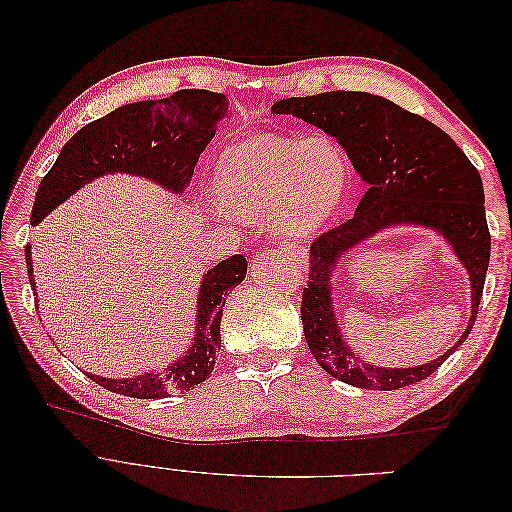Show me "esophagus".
<instances>
[{"label": "esophagus", "mask_w": 512, "mask_h": 512, "mask_svg": "<svg viewBox=\"0 0 512 512\" xmlns=\"http://www.w3.org/2000/svg\"><path fill=\"white\" fill-rule=\"evenodd\" d=\"M290 256H292V258H303V256H301V252H292Z\"/></svg>", "instance_id": "1"}]
</instances>
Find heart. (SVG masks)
<instances>
[{
  "label": "heart",
  "mask_w": 512,
  "mask_h": 512,
  "mask_svg": "<svg viewBox=\"0 0 512 512\" xmlns=\"http://www.w3.org/2000/svg\"><path fill=\"white\" fill-rule=\"evenodd\" d=\"M348 166L327 136L260 134L226 147L215 160L211 192L222 211L267 224L286 239H305L344 203Z\"/></svg>",
  "instance_id": "1"
}]
</instances>
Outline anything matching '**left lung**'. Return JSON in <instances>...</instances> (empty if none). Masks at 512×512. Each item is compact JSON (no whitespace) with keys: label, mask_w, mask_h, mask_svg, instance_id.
<instances>
[{"label":"left lung","mask_w":512,"mask_h":512,"mask_svg":"<svg viewBox=\"0 0 512 512\" xmlns=\"http://www.w3.org/2000/svg\"><path fill=\"white\" fill-rule=\"evenodd\" d=\"M271 113L294 115L337 138L369 185L354 218L331 228L309 247V282L301 320L307 346L333 378L371 391H397L429 378L472 331L491 254L485 192L478 170L457 143L421 115L365 91L275 102ZM414 223L440 231L469 269L473 316L460 342L436 362L391 370L365 364L341 339L330 301L338 258L378 229Z\"/></svg>","instance_id":"1"}]
</instances>
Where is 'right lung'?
Listing matches in <instances>:
<instances>
[{"label":"right lung","mask_w":512,"mask_h":512,"mask_svg":"<svg viewBox=\"0 0 512 512\" xmlns=\"http://www.w3.org/2000/svg\"><path fill=\"white\" fill-rule=\"evenodd\" d=\"M224 117H228L224 94H213L207 89H181L162 100L119 106L102 119L87 123L64 145L53 168L42 177L34 200L32 224L42 222L85 183L111 173L145 177L173 194H181L185 185H190L200 153L211 143L215 128ZM25 260L29 284L36 290L29 245L25 247ZM245 273L247 260L235 254L203 275L196 305V337L185 356L166 365L160 374L147 371L121 380L87 374V378L106 391L136 399H162L205 382L211 376L222 344L220 322L226 297L245 280Z\"/></svg>","instance_id":"add662e5"}]
</instances>
